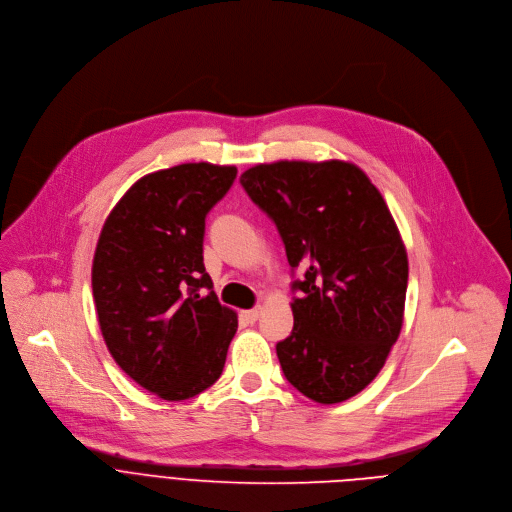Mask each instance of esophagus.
Here are the masks:
<instances>
[{"instance_id": "esophagus-1", "label": "esophagus", "mask_w": 512, "mask_h": 512, "mask_svg": "<svg viewBox=\"0 0 512 512\" xmlns=\"http://www.w3.org/2000/svg\"><path fill=\"white\" fill-rule=\"evenodd\" d=\"M241 315H243V319H245V321L255 323V321L259 319V315H261V307H253V309H249V311H243Z\"/></svg>"}]
</instances>
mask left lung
Masks as SVG:
<instances>
[{
    "instance_id": "obj_1",
    "label": "left lung",
    "mask_w": 512,
    "mask_h": 512,
    "mask_svg": "<svg viewBox=\"0 0 512 512\" xmlns=\"http://www.w3.org/2000/svg\"><path fill=\"white\" fill-rule=\"evenodd\" d=\"M239 181L275 223L293 275V329L275 346L283 376L319 404L356 396L396 344L408 287L380 191L342 160L257 164Z\"/></svg>"
}]
</instances>
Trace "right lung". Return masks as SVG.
I'll return each mask as SVG.
<instances>
[{"mask_svg": "<svg viewBox=\"0 0 512 512\" xmlns=\"http://www.w3.org/2000/svg\"><path fill=\"white\" fill-rule=\"evenodd\" d=\"M237 179L235 166L179 164L142 177L108 215L92 293L108 352L144 390L181 402L225 368L237 315L203 263L205 219Z\"/></svg>", "mask_w": 512, "mask_h": 512, "instance_id": "obj_1", "label": "right lung"}]
</instances>
